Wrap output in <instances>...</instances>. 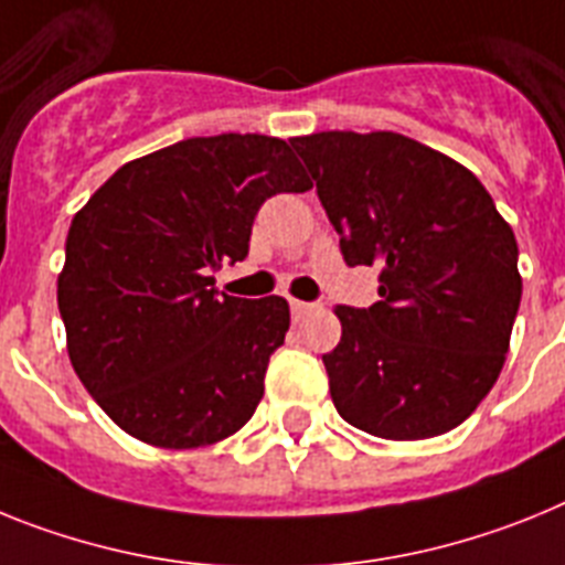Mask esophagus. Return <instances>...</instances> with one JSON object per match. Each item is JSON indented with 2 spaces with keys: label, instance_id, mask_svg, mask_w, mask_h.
Listing matches in <instances>:
<instances>
[{
  "label": "esophagus",
  "instance_id": "esophagus-1",
  "mask_svg": "<svg viewBox=\"0 0 565 565\" xmlns=\"http://www.w3.org/2000/svg\"><path fill=\"white\" fill-rule=\"evenodd\" d=\"M312 310H316V303L298 301V298H289V312H292V318H296V321H301V318L307 316V312H312Z\"/></svg>",
  "mask_w": 565,
  "mask_h": 565
}]
</instances>
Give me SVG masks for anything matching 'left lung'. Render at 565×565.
<instances>
[{
	"label": "left lung",
	"mask_w": 565,
	"mask_h": 565,
	"mask_svg": "<svg viewBox=\"0 0 565 565\" xmlns=\"http://www.w3.org/2000/svg\"><path fill=\"white\" fill-rule=\"evenodd\" d=\"M350 267H381L372 307H335L323 355L347 424L386 440L463 424L503 370L520 307L518 242L463 164L401 134L289 139Z\"/></svg>",
	"instance_id": "left-lung-1"
}]
</instances>
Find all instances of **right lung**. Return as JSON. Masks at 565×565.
<instances>
[{"mask_svg": "<svg viewBox=\"0 0 565 565\" xmlns=\"http://www.w3.org/2000/svg\"><path fill=\"white\" fill-rule=\"evenodd\" d=\"M310 188L287 141L222 134L127 161L78 210L58 276L67 355L127 435L195 449L253 418L289 303L224 296L213 273L247 258L264 201Z\"/></svg>", "mask_w": 565, "mask_h": 565, "instance_id": "1", "label": "right lung"}]
</instances>
